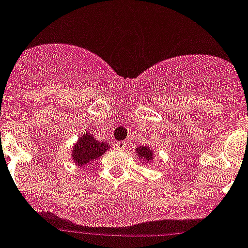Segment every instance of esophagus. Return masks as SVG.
<instances>
[{"instance_id": "34e87169", "label": "esophagus", "mask_w": 248, "mask_h": 248, "mask_svg": "<svg viewBox=\"0 0 248 248\" xmlns=\"http://www.w3.org/2000/svg\"><path fill=\"white\" fill-rule=\"evenodd\" d=\"M126 147H127V143L126 142H117V143H116V148H117V150H126Z\"/></svg>"}]
</instances>
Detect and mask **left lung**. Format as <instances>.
<instances>
[{"mask_svg":"<svg viewBox=\"0 0 248 248\" xmlns=\"http://www.w3.org/2000/svg\"><path fill=\"white\" fill-rule=\"evenodd\" d=\"M136 154L137 157L142 161V163H145V165H150L156 157L155 156V151L150 146H139L136 148Z\"/></svg>","mask_w":248,"mask_h":248,"instance_id":"1","label":"left lung"}]
</instances>
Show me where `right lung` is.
I'll use <instances>...</instances> for the list:
<instances>
[{
	"label": "right lung",
	"mask_w": 248,
	"mask_h": 248,
	"mask_svg": "<svg viewBox=\"0 0 248 248\" xmlns=\"http://www.w3.org/2000/svg\"><path fill=\"white\" fill-rule=\"evenodd\" d=\"M111 147L107 142H100L92 136L88 131L83 132L71 151V158L78 167H85L93 163Z\"/></svg>",
	"instance_id": "right-lung-1"
}]
</instances>
